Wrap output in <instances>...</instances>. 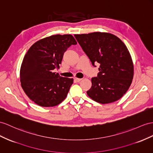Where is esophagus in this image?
Returning a JSON list of instances; mask_svg holds the SVG:
<instances>
[{
	"mask_svg": "<svg viewBox=\"0 0 153 153\" xmlns=\"http://www.w3.org/2000/svg\"><path fill=\"white\" fill-rule=\"evenodd\" d=\"M74 80H75L76 82H77V83H79V82H80L82 79H81V78H77V77H74Z\"/></svg>",
	"mask_w": 153,
	"mask_h": 153,
	"instance_id": "obj_1",
	"label": "esophagus"
}]
</instances>
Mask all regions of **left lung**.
<instances>
[{"mask_svg":"<svg viewBox=\"0 0 153 153\" xmlns=\"http://www.w3.org/2000/svg\"><path fill=\"white\" fill-rule=\"evenodd\" d=\"M74 36L92 65H100L97 76L91 79L88 96L101 104L120 100L130 87L134 76V65L126 45L117 36L107 32Z\"/></svg>","mask_w":153,"mask_h":153,"instance_id":"left-lung-1","label":"left lung"}]
</instances>
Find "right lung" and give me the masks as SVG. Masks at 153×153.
Instances as JSON below:
<instances>
[{
	"mask_svg": "<svg viewBox=\"0 0 153 153\" xmlns=\"http://www.w3.org/2000/svg\"><path fill=\"white\" fill-rule=\"evenodd\" d=\"M76 44L70 34L53 35L35 42L26 53L20 70L21 87L39 106H56L66 98L74 79L61 77L53 70L59 68L68 47Z\"/></svg>",
	"mask_w": 153,
	"mask_h": 153,
	"instance_id": "right-lung-1",
	"label": "right lung"
}]
</instances>
